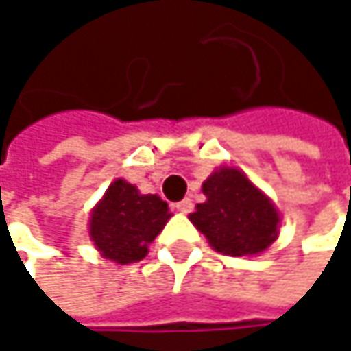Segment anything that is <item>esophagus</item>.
Wrapping results in <instances>:
<instances>
[{
  "instance_id": "esophagus-1",
  "label": "esophagus",
  "mask_w": 351,
  "mask_h": 351,
  "mask_svg": "<svg viewBox=\"0 0 351 351\" xmlns=\"http://www.w3.org/2000/svg\"><path fill=\"white\" fill-rule=\"evenodd\" d=\"M175 209L178 213H191L193 211V201L191 199H182L180 203H176Z\"/></svg>"
}]
</instances>
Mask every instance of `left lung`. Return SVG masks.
I'll list each match as a JSON object with an SVG mask.
<instances>
[{"mask_svg": "<svg viewBox=\"0 0 351 351\" xmlns=\"http://www.w3.org/2000/svg\"><path fill=\"white\" fill-rule=\"evenodd\" d=\"M201 191L205 203H199L189 219L215 252L258 256L276 242L282 221L280 211L240 169H215Z\"/></svg>", "mask_w": 351, "mask_h": 351, "instance_id": "left-lung-1", "label": "left lung"}]
</instances>
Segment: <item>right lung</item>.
<instances>
[{
    "label": "right lung",
    "instance_id": "1",
    "mask_svg": "<svg viewBox=\"0 0 351 351\" xmlns=\"http://www.w3.org/2000/svg\"><path fill=\"white\" fill-rule=\"evenodd\" d=\"M171 217L167 201L158 195H142L136 184L115 178L91 209L89 238L115 264L140 262Z\"/></svg>",
    "mask_w": 351,
    "mask_h": 351
}]
</instances>
